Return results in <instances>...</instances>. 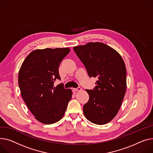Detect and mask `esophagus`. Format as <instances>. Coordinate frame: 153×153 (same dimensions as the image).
I'll list each match as a JSON object with an SVG mask.
<instances>
[{"label": "esophagus", "instance_id": "1", "mask_svg": "<svg viewBox=\"0 0 153 153\" xmlns=\"http://www.w3.org/2000/svg\"><path fill=\"white\" fill-rule=\"evenodd\" d=\"M81 90H82V88H81L80 87H77V88H73V90L74 91H80Z\"/></svg>", "mask_w": 153, "mask_h": 153}]
</instances>
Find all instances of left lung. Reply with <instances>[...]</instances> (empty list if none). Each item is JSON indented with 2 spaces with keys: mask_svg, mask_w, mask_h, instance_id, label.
Instances as JSON below:
<instances>
[{
  "mask_svg": "<svg viewBox=\"0 0 153 153\" xmlns=\"http://www.w3.org/2000/svg\"><path fill=\"white\" fill-rule=\"evenodd\" d=\"M73 49L89 77L98 79L93 90H86L89 100L84 114L91 123L105 124L116 116L126 94L125 63L114 49L103 43L90 42Z\"/></svg>",
  "mask_w": 153,
  "mask_h": 153,
  "instance_id": "1",
  "label": "left lung"
}]
</instances>
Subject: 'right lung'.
I'll use <instances>...</instances> for the list:
<instances>
[{
    "mask_svg": "<svg viewBox=\"0 0 153 153\" xmlns=\"http://www.w3.org/2000/svg\"><path fill=\"white\" fill-rule=\"evenodd\" d=\"M69 48L36 50L25 58L18 74L22 98L36 119L45 124L56 123L63 117L72 91L63 84L54 87L61 79L58 68L69 53Z\"/></svg>",
    "mask_w": 153,
    "mask_h": 153,
    "instance_id": "obj_1",
    "label": "right lung"
}]
</instances>
